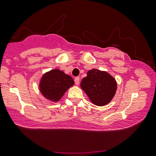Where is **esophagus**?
<instances>
[{
    "label": "esophagus",
    "instance_id": "34e87169",
    "mask_svg": "<svg viewBox=\"0 0 156 156\" xmlns=\"http://www.w3.org/2000/svg\"><path fill=\"white\" fill-rule=\"evenodd\" d=\"M80 77L79 76H76V77L74 78V83H75L76 85H79L80 84Z\"/></svg>",
    "mask_w": 156,
    "mask_h": 156
}]
</instances>
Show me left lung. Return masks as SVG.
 <instances>
[{"label":"left lung","mask_w":156,"mask_h":156,"mask_svg":"<svg viewBox=\"0 0 156 156\" xmlns=\"http://www.w3.org/2000/svg\"><path fill=\"white\" fill-rule=\"evenodd\" d=\"M115 79L106 72L91 69L83 78L81 87L94 104L104 106L109 103L116 91Z\"/></svg>","instance_id":"1"}]
</instances>
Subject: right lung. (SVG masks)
<instances>
[{"label": "right lung", "instance_id": "right-lung-1", "mask_svg": "<svg viewBox=\"0 0 156 156\" xmlns=\"http://www.w3.org/2000/svg\"><path fill=\"white\" fill-rule=\"evenodd\" d=\"M73 84L74 80L71 76L55 69L44 74L40 82V89L47 99L57 101Z\"/></svg>", "mask_w": 156, "mask_h": 156}]
</instances>
